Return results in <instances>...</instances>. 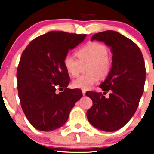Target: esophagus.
I'll use <instances>...</instances> for the list:
<instances>
[{"label":"esophagus","instance_id":"obj_1","mask_svg":"<svg viewBox=\"0 0 154 154\" xmlns=\"http://www.w3.org/2000/svg\"><path fill=\"white\" fill-rule=\"evenodd\" d=\"M82 95H83V96H85V91L82 90Z\"/></svg>","mask_w":154,"mask_h":154}]
</instances>
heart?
I'll return each mask as SVG.
<instances>
[{
	"label": "heart",
	"mask_w": 154,
	"mask_h": 154,
	"mask_svg": "<svg viewBox=\"0 0 154 154\" xmlns=\"http://www.w3.org/2000/svg\"><path fill=\"white\" fill-rule=\"evenodd\" d=\"M79 60L68 53L63 59L66 70L72 77L80 72L81 66L89 63L86 68L88 74L80 76L73 80L72 85L75 88L89 90L99 80V77H105L111 69V60L108 56V49L105 45L98 42H91L77 51Z\"/></svg>",
	"instance_id": "b5f03b06"
}]
</instances>
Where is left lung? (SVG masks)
Instances as JSON below:
<instances>
[{
    "instance_id": "8db88e82",
    "label": "left lung",
    "mask_w": 154,
    "mask_h": 154,
    "mask_svg": "<svg viewBox=\"0 0 154 154\" xmlns=\"http://www.w3.org/2000/svg\"><path fill=\"white\" fill-rule=\"evenodd\" d=\"M94 40L104 42L110 47L112 68L99 85L103 94L85 93L93 101L87 118L96 129L114 131L127 124L137 109L146 81L144 58L134 42L116 31L96 33L91 38V41ZM107 92L109 97L105 98L103 95Z\"/></svg>"
}]
</instances>
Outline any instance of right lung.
<instances>
[{
  "instance_id": "obj_1",
  "label": "right lung",
  "mask_w": 154,
  "mask_h": 154,
  "mask_svg": "<svg viewBox=\"0 0 154 154\" xmlns=\"http://www.w3.org/2000/svg\"><path fill=\"white\" fill-rule=\"evenodd\" d=\"M85 36L50 31L32 40L22 54L17 72L18 96L27 119L36 129L50 131L63 126L82 98L80 89L67 88L70 78L63 59ZM59 87L64 90L57 94Z\"/></svg>"
}]
</instances>
